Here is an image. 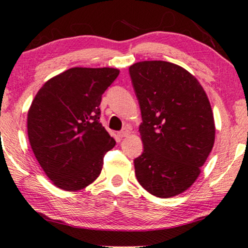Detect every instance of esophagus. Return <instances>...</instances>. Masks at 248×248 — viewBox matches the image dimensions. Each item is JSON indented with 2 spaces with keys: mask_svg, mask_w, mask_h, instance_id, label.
Segmentation results:
<instances>
[{
  "mask_svg": "<svg viewBox=\"0 0 248 248\" xmlns=\"http://www.w3.org/2000/svg\"><path fill=\"white\" fill-rule=\"evenodd\" d=\"M128 135H130V130H128V128H124V130L118 132V136H120V138H126Z\"/></svg>",
  "mask_w": 248,
  "mask_h": 248,
  "instance_id": "obj_1",
  "label": "esophagus"
}]
</instances>
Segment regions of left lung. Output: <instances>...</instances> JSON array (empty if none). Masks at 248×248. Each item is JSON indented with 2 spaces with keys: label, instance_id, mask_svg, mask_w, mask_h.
<instances>
[{
  "label": "left lung",
  "instance_id": "obj_1",
  "mask_svg": "<svg viewBox=\"0 0 248 248\" xmlns=\"http://www.w3.org/2000/svg\"><path fill=\"white\" fill-rule=\"evenodd\" d=\"M142 114L144 151L134 160L139 184L151 195L170 198L200 174L215 143V121L202 86L178 64L151 60L130 67Z\"/></svg>",
  "mask_w": 248,
  "mask_h": 248
}]
</instances>
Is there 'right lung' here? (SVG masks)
Segmentation results:
<instances>
[{
    "instance_id": "right-lung-1",
    "label": "right lung",
    "mask_w": 248,
    "mask_h": 248,
    "mask_svg": "<svg viewBox=\"0 0 248 248\" xmlns=\"http://www.w3.org/2000/svg\"><path fill=\"white\" fill-rule=\"evenodd\" d=\"M116 68H70L49 79L28 112L31 149L52 184L78 191L98 178L116 142L99 123L102 95Z\"/></svg>"
}]
</instances>
